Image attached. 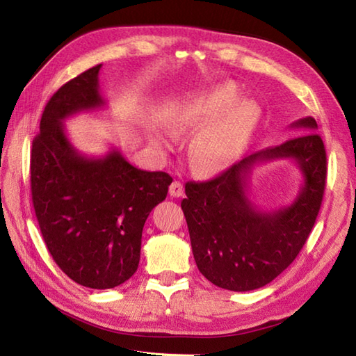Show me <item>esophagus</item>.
I'll use <instances>...</instances> for the list:
<instances>
[{
    "label": "esophagus",
    "mask_w": 356,
    "mask_h": 356,
    "mask_svg": "<svg viewBox=\"0 0 356 356\" xmlns=\"http://www.w3.org/2000/svg\"><path fill=\"white\" fill-rule=\"evenodd\" d=\"M170 194L172 197H182L184 195V184L179 182V180H174L170 186Z\"/></svg>",
    "instance_id": "obj_1"
}]
</instances>
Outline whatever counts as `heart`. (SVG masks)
Here are the masks:
<instances>
[{"label": "heart", "mask_w": 356, "mask_h": 356, "mask_svg": "<svg viewBox=\"0 0 356 356\" xmlns=\"http://www.w3.org/2000/svg\"><path fill=\"white\" fill-rule=\"evenodd\" d=\"M238 88L225 82L208 92L186 97L166 113L163 124L172 134L195 133L190 145V162L202 174L223 171L236 162L259 120L252 101L238 99ZM154 145H165L157 130L151 131Z\"/></svg>", "instance_id": "heart-1"}]
</instances>
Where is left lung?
I'll list each match as a JSON object with an SVG mask.
<instances>
[{"instance_id": "1", "label": "left lung", "mask_w": 356, "mask_h": 356, "mask_svg": "<svg viewBox=\"0 0 356 356\" xmlns=\"http://www.w3.org/2000/svg\"><path fill=\"white\" fill-rule=\"evenodd\" d=\"M301 133L277 147L241 159L208 182H188L182 209L190 231L195 264L222 289L246 292L270 283L305 246L326 186V149L314 133V118L291 124ZM292 158L304 185L292 206L261 211L247 197V179L259 163Z\"/></svg>"}]
</instances>
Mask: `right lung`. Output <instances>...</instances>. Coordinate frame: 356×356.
Wrapping results in <instances>:
<instances>
[{
  "mask_svg": "<svg viewBox=\"0 0 356 356\" xmlns=\"http://www.w3.org/2000/svg\"><path fill=\"white\" fill-rule=\"evenodd\" d=\"M101 64L50 97L32 143L30 186L35 214L53 260L67 277L92 289H111L139 266L147 217L168 194L163 171L136 168L113 148L104 157L81 154L64 120L101 108Z\"/></svg>",
  "mask_w": 356,
  "mask_h": 356,
  "instance_id": "add662e5",
  "label": "right lung"
}]
</instances>
